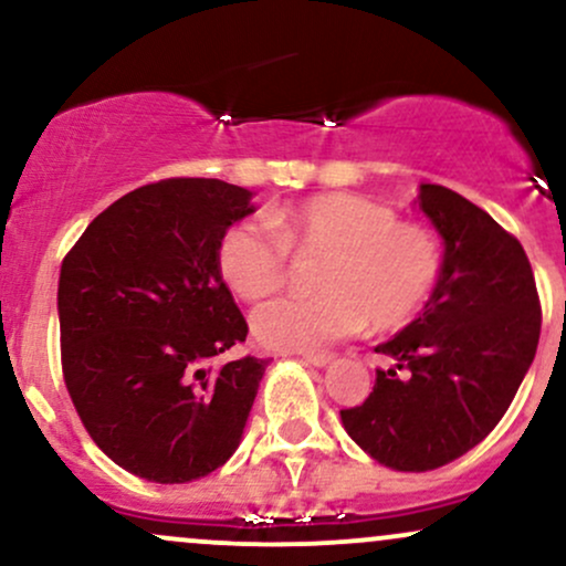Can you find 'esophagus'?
<instances>
[{
	"mask_svg": "<svg viewBox=\"0 0 566 566\" xmlns=\"http://www.w3.org/2000/svg\"><path fill=\"white\" fill-rule=\"evenodd\" d=\"M301 356L305 361H308V365L324 367V365H329V361L335 359V350H303Z\"/></svg>",
	"mask_w": 566,
	"mask_h": 566,
	"instance_id": "34e87169",
	"label": "esophagus"
}]
</instances>
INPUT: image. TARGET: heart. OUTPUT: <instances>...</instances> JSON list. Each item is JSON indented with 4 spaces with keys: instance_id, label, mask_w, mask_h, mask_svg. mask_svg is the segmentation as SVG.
Returning <instances> with one entry per match:
<instances>
[{
    "instance_id": "obj_1",
    "label": "heart",
    "mask_w": 566,
    "mask_h": 566,
    "mask_svg": "<svg viewBox=\"0 0 566 566\" xmlns=\"http://www.w3.org/2000/svg\"><path fill=\"white\" fill-rule=\"evenodd\" d=\"M290 255L319 261L316 295L282 297L252 316V333L269 348H319L359 333L418 319L439 287L444 255L426 226L401 223L391 207L354 193H324L233 220L220 233L218 271L226 287L258 303L284 287Z\"/></svg>"
}]
</instances>
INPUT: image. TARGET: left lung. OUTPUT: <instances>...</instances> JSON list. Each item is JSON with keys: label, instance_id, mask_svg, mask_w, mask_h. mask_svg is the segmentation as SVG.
I'll list each match as a JSON object with an SVG mask.
<instances>
[{"label": "left lung", "instance_id": "1", "mask_svg": "<svg viewBox=\"0 0 566 566\" xmlns=\"http://www.w3.org/2000/svg\"><path fill=\"white\" fill-rule=\"evenodd\" d=\"M420 210L444 239L431 303L375 350L359 407L340 409L348 437L396 471L452 463L500 423L541 340V297L522 242L452 188L420 186Z\"/></svg>", "mask_w": 566, "mask_h": 566}]
</instances>
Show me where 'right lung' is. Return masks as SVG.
Instances as JSON below:
<instances>
[{
	"mask_svg": "<svg viewBox=\"0 0 566 566\" xmlns=\"http://www.w3.org/2000/svg\"><path fill=\"white\" fill-rule=\"evenodd\" d=\"M252 193L167 178L103 210L61 265V367L90 439L157 484L207 476L242 439L269 359L220 361L247 340L218 242Z\"/></svg>",
	"mask_w": 566,
	"mask_h": 566,
	"instance_id": "right-lung-1",
	"label": "right lung"
}]
</instances>
